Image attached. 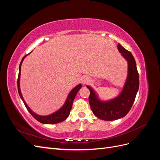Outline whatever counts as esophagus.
<instances>
[{
  "instance_id": "1",
  "label": "esophagus",
  "mask_w": 160,
  "mask_h": 160,
  "mask_svg": "<svg viewBox=\"0 0 160 160\" xmlns=\"http://www.w3.org/2000/svg\"><path fill=\"white\" fill-rule=\"evenodd\" d=\"M89 81V79H88V78H84V79H83V80H82V83H83V84H85V83H88V82Z\"/></svg>"
}]
</instances>
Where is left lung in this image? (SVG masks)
<instances>
[{
	"label": "left lung",
	"instance_id": "1",
	"mask_svg": "<svg viewBox=\"0 0 160 160\" xmlns=\"http://www.w3.org/2000/svg\"><path fill=\"white\" fill-rule=\"evenodd\" d=\"M118 49L128 63V77L121 93L113 99L102 101L95 91L87 85L90 91L89 102L92 111L96 117L105 121H113L125 117L132 108L139 89V74L133 56L120 44H118Z\"/></svg>",
	"mask_w": 160,
	"mask_h": 160
}]
</instances>
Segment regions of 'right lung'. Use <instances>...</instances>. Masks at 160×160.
<instances>
[{"label": "right lung", "instance_id": "add662e5", "mask_svg": "<svg viewBox=\"0 0 160 160\" xmlns=\"http://www.w3.org/2000/svg\"><path fill=\"white\" fill-rule=\"evenodd\" d=\"M28 55L24 56V57L22 58L21 61L20 65H19V72H18V79H17V87H18V91L19 95H20L21 98L24 104H25L26 108L28 111V112H29L32 115V117L35 119H37L38 122L44 124H55V123H58L63 122V121H65L67 118V117L69 115L70 111L72 108V102H73V100L75 98L77 93H78L79 90L81 88V86H82L81 84H79L78 85H77L75 88H74L70 91V93H69L68 96H67V98L66 99V101L65 104L63 105V106H62V107L58 111H55V113H53L49 115H45V116L39 115L35 113V112H33V111L29 108V107L27 105L25 101L23 99V97L21 94V91L20 89V75H21V65L23 60L25 59V58Z\"/></svg>", "mask_w": 160, "mask_h": 160}]
</instances>
